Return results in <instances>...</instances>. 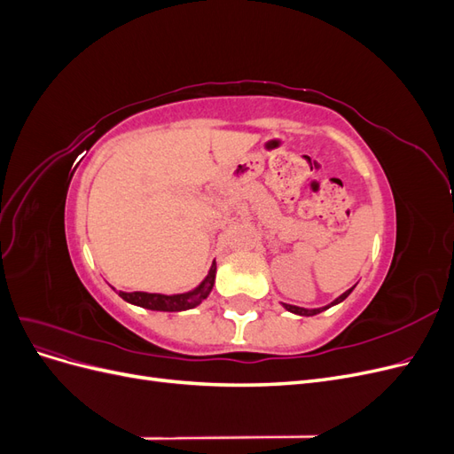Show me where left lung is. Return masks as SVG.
<instances>
[{
	"instance_id": "obj_1",
	"label": "left lung",
	"mask_w": 454,
	"mask_h": 454,
	"mask_svg": "<svg viewBox=\"0 0 454 454\" xmlns=\"http://www.w3.org/2000/svg\"><path fill=\"white\" fill-rule=\"evenodd\" d=\"M354 290V287H350V290H347L345 294L342 295H339L333 303H329L327 307H322V309H301V307H295V305H286V303H282L284 305V309L286 310H290V312H294V314H299V316H314V314H318V312H322V310H325V309H329V307H333V305H337V303H340V301H345L348 295H350V292Z\"/></svg>"
}]
</instances>
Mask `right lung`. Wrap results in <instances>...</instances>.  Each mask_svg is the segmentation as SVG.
I'll list each match as a JSON object with an SVG mask.
<instances>
[{"label": "right lung", "mask_w": 454, "mask_h": 454, "mask_svg": "<svg viewBox=\"0 0 454 454\" xmlns=\"http://www.w3.org/2000/svg\"><path fill=\"white\" fill-rule=\"evenodd\" d=\"M215 280V263H212L208 277H206L195 290L187 294H176V295H162V294H147V292H119V297H122L130 305H138L149 310H162V312H177L187 310L200 305L202 301L210 295Z\"/></svg>", "instance_id": "obj_1"}]
</instances>
